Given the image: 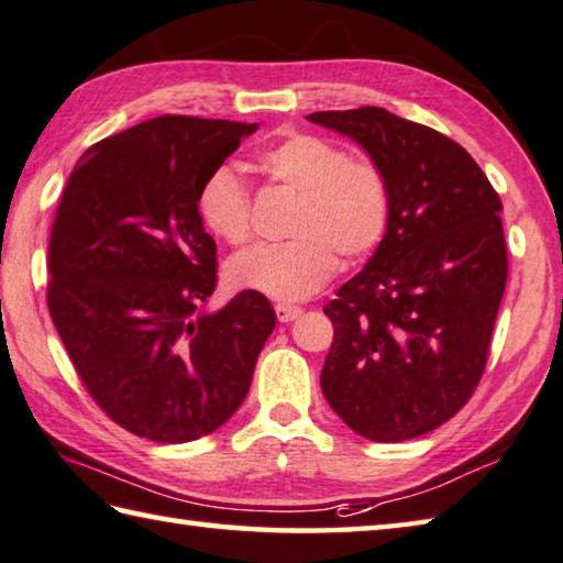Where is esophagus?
<instances>
[{"instance_id": "obj_1", "label": "esophagus", "mask_w": 563, "mask_h": 563, "mask_svg": "<svg viewBox=\"0 0 563 563\" xmlns=\"http://www.w3.org/2000/svg\"><path fill=\"white\" fill-rule=\"evenodd\" d=\"M274 313H277L282 323H289V321H294V318L301 316V309H299V306H294V303H277V306H274Z\"/></svg>"}]
</instances>
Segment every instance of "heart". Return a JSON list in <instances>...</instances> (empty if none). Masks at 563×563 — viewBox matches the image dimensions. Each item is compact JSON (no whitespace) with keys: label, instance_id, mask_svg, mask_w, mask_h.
<instances>
[{"label":"heart","instance_id":"b5f03b06","mask_svg":"<svg viewBox=\"0 0 563 563\" xmlns=\"http://www.w3.org/2000/svg\"><path fill=\"white\" fill-rule=\"evenodd\" d=\"M274 184L294 190L291 240L257 245L228 262V279L279 301L309 299L338 269L357 264L385 240L391 218L389 178L373 158H350L316 134L289 132L254 158ZM198 216L216 238L245 245L252 235L250 196L238 174L216 168L198 190Z\"/></svg>","mask_w":563,"mask_h":563}]
</instances>
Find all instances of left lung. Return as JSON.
I'll list each match as a JSON object with an SVG mask.
<instances>
[{
    "label": "left lung",
    "mask_w": 563,
    "mask_h": 563,
    "mask_svg": "<svg viewBox=\"0 0 563 563\" xmlns=\"http://www.w3.org/2000/svg\"><path fill=\"white\" fill-rule=\"evenodd\" d=\"M389 178L391 218L365 269L345 282L321 389L360 437H423L478 387L507 284L500 196L449 136L385 108L313 112Z\"/></svg>",
    "instance_id": "8db88e82"
}]
</instances>
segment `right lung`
<instances>
[{
    "mask_svg": "<svg viewBox=\"0 0 563 563\" xmlns=\"http://www.w3.org/2000/svg\"><path fill=\"white\" fill-rule=\"evenodd\" d=\"M257 124L162 114L90 146L60 194L48 311L90 397L136 437L186 443L247 397L277 313L240 291L220 311L198 190Z\"/></svg>",
    "mask_w": 563,
    "mask_h": 563,
    "instance_id": "obj_1",
    "label": "right lung"
}]
</instances>
